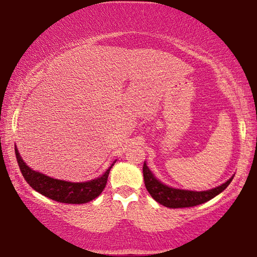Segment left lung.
I'll return each instance as SVG.
<instances>
[{
  "instance_id": "left-lung-1",
  "label": "left lung",
  "mask_w": 257,
  "mask_h": 257,
  "mask_svg": "<svg viewBox=\"0 0 257 257\" xmlns=\"http://www.w3.org/2000/svg\"><path fill=\"white\" fill-rule=\"evenodd\" d=\"M143 175H144V183L145 187L151 196L155 200L163 204L166 208L177 209V208H190V206L200 205L202 203H205L211 200L218 194L227 188V186L231 183L233 177L227 180L223 185L213 188L211 190L206 191H190V190H182V189H174L171 187L163 185L162 182L158 181L151 171L149 170L147 164L143 165Z\"/></svg>"
}]
</instances>
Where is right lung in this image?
Instances as JSON below:
<instances>
[{
    "label": "right lung",
    "mask_w": 257,
    "mask_h": 257,
    "mask_svg": "<svg viewBox=\"0 0 257 257\" xmlns=\"http://www.w3.org/2000/svg\"><path fill=\"white\" fill-rule=\"evenodd\" d=\"M15 155H16L19 170H21L23 177L34 190L53 201L68 203V204H83V203L90 202L99 196L106 187L109 171L113 166L112 164V166L100 178L87 182L75 183L49 178L39 172L32 171L23 162L17 149H15Z\"/></svg>",
    "instance_id": "1"
}]
</instances>
